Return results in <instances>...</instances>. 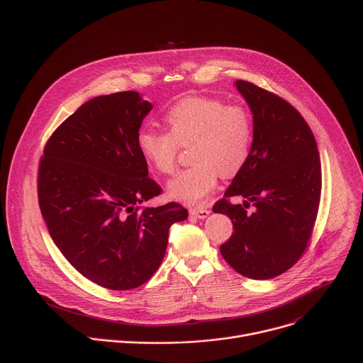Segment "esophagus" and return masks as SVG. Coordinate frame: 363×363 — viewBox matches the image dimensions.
Instances as JSON below:
<instances>
[{
  "label": "esophagus",
  "instance_id": "obj_1",
  "mask_svg": "<svg viewBox=\"0 0 363 363\" xmlns=\"http://www.w3.org/2000/svg\"><path fill=\"white\" fill-rule=\"evenodd\" d=\"M210 210H206V208H191L189 210V214L191 216H194V217H196V218H199V220H203V218H206L210 216Z\"/></svg>",
  "mask_w": 363,
  "mask_h": 363
}]
</instances>
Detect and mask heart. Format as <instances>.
Returning a JSON list of instances; mask_svg holds the SVG:
<instances>
[{"mask_svg": "<svg viewBox=\"0 0 363 363\" xmlns=\"http://www.w3.org/2000/svg\"><path fill=\"white\" fill-rule=\"evenodd\" d=\"M168 132L142 130L138 149L161 174H172L179 146L195 142L192 161L168 182L171 198L199 205L218 184L220 175H234L245 164L252 143V119L240 105L223 99L192 96L179 100L165 115Z\"/></svg>", "mask_w": 363, "mask_h": 363, "instance_id": "1", "label": "heart"}]
</instances>
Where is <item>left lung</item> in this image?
Segmentation results:
<instances>
[{
	"instance_id": "left-lung-1",
	"label": "left lung",
	"mask_w": 363,
	"mask_h": 363,
	"mask_svg": "<svg viewBox=\"0 0 363 363\" xmlns=\"http://www.w3.org/2000/svg\"><path fill=\"white\" fill-rule=\"evenodd\" d=\"M235 86L252 113V145L213 211L234 225L220 247L224 260L241 276L269 280L293 267L308 244L320 202V157L312 130L289 101L250 82ZM231 196L245 201L234 206ZM250 204L255 211L247 215Z\"/></svg>"
}]
</instances>
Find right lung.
Wrapping results in <instances>:
<instances>
[{
    "label": "right lung",
    "mask_w": 363,
    "mask_h": 363,
    "mask_svg": "<svg viewBox=\"0 0 363 363\" xmlns=\"http://www.w3.org/2000/svg\"><path fill=\"white\" fill-rule=\"evenodd\" d=\"M152 105L138 91L97 96L50 136L38 167V203L48 233L86 279L111 290L146 283L164 260L177 202L139 210L162 192L138 149Z\"/></svg>",
    "instance_id": "obj_1"
}]
</instances>
